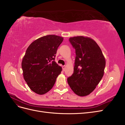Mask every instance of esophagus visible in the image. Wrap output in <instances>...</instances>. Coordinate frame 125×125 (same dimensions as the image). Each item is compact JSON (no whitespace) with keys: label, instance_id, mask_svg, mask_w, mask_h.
Masks as SVG:
<instances>
[{"label":"esophagus","instance_id":"34e87169","mask_svg":"<svg viewBox=\"0 0 125 125\" xmlns=\"http://www.w3.org/2000/svg\"><path fill=\"white\" fill-rule=\"evenodd\" d=\"M62 68H63V71H65V68H66V66H65V65L63 66H62Z\"/></svg>","mask_w":125,"mask_h":125}]
</instances>
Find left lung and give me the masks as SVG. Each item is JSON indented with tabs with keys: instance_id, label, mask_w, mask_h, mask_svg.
<instances>
[{
	"instance_id": "left-lung-1",
	"label": "left lung",
	"mask_w": 125,
	"mask_h": 125,
	"mask_svg": "<svg viewBox=\"0 0 125 125\" xmlns=\"http://www.w3.org/2000/svg\"><path fill=\"white\" fill-rule=\"evenodd\" d=\"M75 48L76 58L74 73L67 83L74 93L80 96L89 95L103 77L105 59L100 47L94 39L83 36L70 37Z\"/></svg>"
}]
</instances>
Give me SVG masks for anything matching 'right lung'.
<instances>
[{
  "label": "right lung",
  "mask_w": 125,
  "mask_h": 125,
  "mask_svg": "<svg viewBox=\"0 0 125 125\" xmlns=\"http://www.w3.org/2000/svg\"><path fill=\"white\" fill-rule=\"evenodd\" d=\"M63 37L54 35L42 36L27 48L22 61L24 79L38 94H46L53 87L62 67L54 61Z\"/></svg>",
  "instance_id": "right-lung-1"
}]
</instances>
